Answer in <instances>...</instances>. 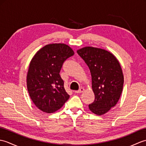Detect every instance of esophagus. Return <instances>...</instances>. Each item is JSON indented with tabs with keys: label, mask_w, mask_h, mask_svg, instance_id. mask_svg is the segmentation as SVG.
<instances>
[{
	"label": "esophagus",
	"mask_w": 146,
	"mask_h": 146,
	"mask_svg": "<svg viewBox=\"0 0 146 146\" xmlns=\"http://www.w3.org/2000/svg\"><path fill=\"white\" fill-rule=\"evenodd\" d=\"M83 91H84V88H83V87H81V88H80L78 90L75 91V93L76 94H80V93H82Z\"/></svg>",
	"instance_id": "obj_1"
}]
</instances>
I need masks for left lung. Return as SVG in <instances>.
Returning a JSON list of instances; mask_svg holds the SVG:
<instances>
[{
    "instance_id": "1",
    "label": "left lung",
    "mask_w": 146,
    "mask_h": 146,
    "mask_svg": "<svg viewBox=\"0 0 146 146\" xmlns=\"http://www.w3.org/2000/svg\"><path fill=\"white\" fill-rule=\"evenodd\" d=\"M77 53L90 70L95 100L88 105L93 113L102 115L119 101L123 85V75L119 61L107 50L94 47L78 49Z\"/></svg>"
}]
</instances>
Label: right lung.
Wrapping results in <instances>:
<instances>
[{
	"instance_id": "right-lung-1",
	"label": "right lung",
	"mask_w": 146,
	"mask_h": 146,
	"mask_svg": "<svg viewBox=\"0 0 146 146\" xmlns=\"http://www.w3.org/2000/svg\"><path fill=\"white\" fill-rule=\"evenodd\" d=\"M73 54L69 46L55 43L40 49L31 61L27 75V90L33 103L44 112L58 110L70 98L60 72L64 61Z\"/></svg>"
}]
</instances>
